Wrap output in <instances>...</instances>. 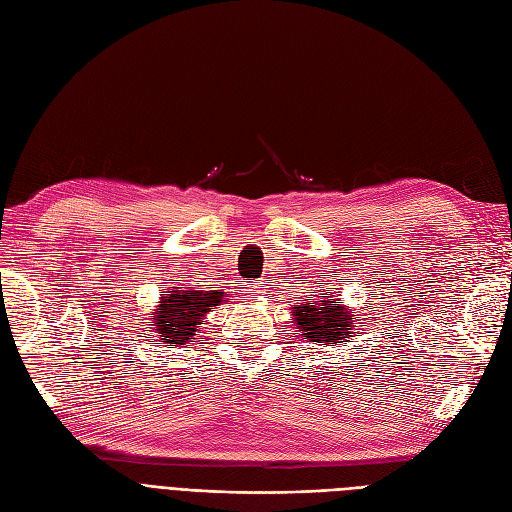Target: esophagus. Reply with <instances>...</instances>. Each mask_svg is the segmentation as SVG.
<instances>
[{
    "mask_svg": "<svg viewBox=\"0 0 512 512\" xmlns=\"http://www.w3.org/2000/svg\"><path fill=\"white\" fill-rule=\"evenodd\" d=\"M243 290L248 294H260V284H256V281H245Z\"/></svg>",
    "mask_w": 512,
    "mask_h": 512,
    "instance_id": "1",
    "label": "esophagus"
}]
</instances>
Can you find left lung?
Here are the masks:
<instances>
[{
    "instance_id": "obj_1",
    "label": "left lung",
    "mask_w": 512,
    "mask_h": 512,
    "mask_svg": "<svg viewBox=\"0 0 512 512\" xmlns=\"http://www.w3.org/2000/svg\"><path fill=\"white\" fill-rule=\"evenodd\" d=\"M290 313L298 332L311 343L337 345L354 337V309L339 305V298H334V294L324 298L307 296V301L294 305Z\"/></svg>"
}]
</instances>
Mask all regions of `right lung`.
I'll return each mask as SVG.
<instances>
[{
    "mask_svg": "<svg viewBox=\"0 0 512 512\" xmlns=\"http://www.w3.org/2000/svg\"><path fill=\"white\" fill-rule=\"evenodd\" d=\"M222 303H228V298L218 290L173 288L161 294L156 309L150 311V337L169 345H186L197 334L205 315Z\"/></svg>",
    "mask_w": 512,
    "mask_h": 512,
    "instance_id": "1",
    "label": "right lung"
}]
</instances>
